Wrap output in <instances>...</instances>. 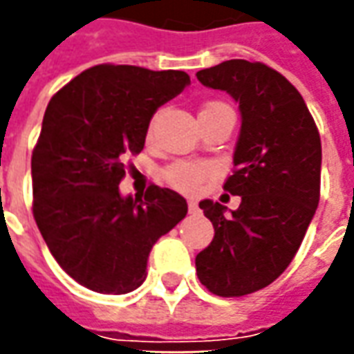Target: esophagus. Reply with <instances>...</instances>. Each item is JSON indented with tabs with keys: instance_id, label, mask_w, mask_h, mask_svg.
I'll return each mask as SVG.
<instances>
[{
	"instance_id": "obj_1",
	"label": "esophagus",
	"mask_w": 354,
	"mask_h": 354,
	"mask_svg": "<svg viewBox=\"0 0 354 354\" xmlns=\"http://www.w3.org/2000/svg\"><path fill=\"white\" fill-rule=\"evenodd\" d=\"M187 208H189V214H197L199 212V205H197V201H187Z\"/></svg>"
}]
</instances>
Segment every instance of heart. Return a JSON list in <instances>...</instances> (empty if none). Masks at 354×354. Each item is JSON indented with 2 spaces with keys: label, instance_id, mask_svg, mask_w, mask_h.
I'll return each instance as SVG.
<instances>
[{
  "label": "heart",
  "instance_id": "heart-1",
  "mask_svg": "<svg viewBox=\"0 0 354 354\" xmlns=\"http://www.w3.org/2000/svg\"><path fill=\"white\" fill-rule=\"evenodd\" d=\"M214 108H230V106H227V104H223V102H208V104L203 106L201 111H207V109H214ZM153 129H155V117L149 121V124H147V136H151ZM210 172H212V169H210V165H207V162L176 161L162 170V178H165V182H167V184L172 185V187H176V189H180V192L192 193L199 187L201 182H203Z\"/></svg>",
  "mask_w": 354,
  "mask_h": 354
}]
</instances>
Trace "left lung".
<instances>
[{
  "mask_svg": "<svg viewBox=\"0 0 354 354\" xmlns=\"http://www.w3.org/2000/svg\"><path fill=\"white\" fill-rule=\"evenodd\" d=\"M197 80L230 93L243 124L235 170L223 184L241 205L227 212L201 201L214 239L195 267L212 294L241 297L279 279L304 241L320 199V134L297 88L261 62L225 60L197 72Z\"/></svg>",
  "mask_w": 354,
  "mask_h": 354,
  "instance_id": "obj_1",
  "label": "left lung"
}]
</instances>
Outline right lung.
<instances>
[{"label":"right lung","mask_w":354,"mask_h":354,"mask_svg":"<svg viewBox=\"0 0 354 354\" xmlns=\"http://www.w3.org/2000/svg\"><path fill=\"white\" fill-rule=\"evenodd\" d=\"M189 85L180 70L98 64L60 88L32 153L34 218L66 273L100 294L146 281L153 245L187 214L172 189L151 184L121 197L124 161L144 149L147 124Z\"/></svg>","instance_id":"1"}]
</instances>
